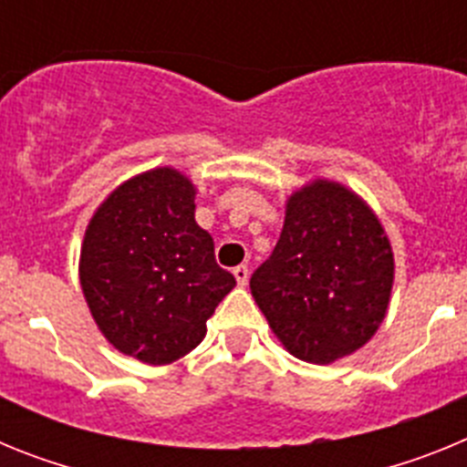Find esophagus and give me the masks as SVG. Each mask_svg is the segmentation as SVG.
Listing matches in <instances>:
<instances>
[{
    "instance_id": "obj_1",
    "label": "esophagus",
    "mask_w": 467,
    "mask_h": 467,
    "mask_svg": "<svg viewBox=\"0 0 467 467\" xmlns=\"http://www.w3.org/2000/svg\"><path fill=\"white\" fill-rule=\"evenodd\" d=\"M234 275H236V283L241 285V287H245L247 278H250V269H247V266H236V269H234Z\"/></svg>"
}]
</instances>
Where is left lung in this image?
<instances>
[{"label":"left lung","mask_w":467,"mask_h":467,"mask_svg":"<svg viewBox=\"0 0 467 467\" xmlns=\"http://www.w3.org/2000/svg\"><path fill=\"white\" fill-rule=\"evenodd\" d=\"M393 278L377 213L346 184L316 177L287 196L280 238L250 292L292 356L329 365L377 334Z\"/></svg>","instance_id":"obj_1"}]
</instances>
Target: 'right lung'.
Instances as JSON below:
<instances>
[{"label":"right lung","mask_w":467,"mask_h":467,"mask_svg":"<svg viewBox=\"0 0 467 467\" xmlns=\"http://www.w3.org/2000/svg\"><path fill=\"white\" fill-rule=\"evenodd\" d=\"M196 184L151 168L95 208L79 254V283L95 325L119 353L171 365L203 341L205 323L236 287L196 224Z\"/></svg>","instance_id":"1"}]
</instances>
